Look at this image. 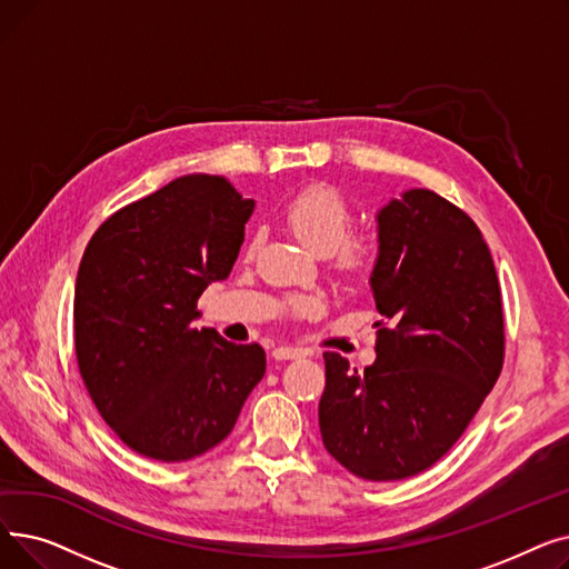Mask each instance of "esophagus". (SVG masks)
<instances>
[{
    "mask_svg": "<svg viewBox=\"0 0 569 569\" xmlns=\"http://www.w3.org/2000/svg\"><path fill=\"white\" fill-rule=\"evenodd\" d=\"M305 350L302 348H292V346H279L272 350L274 360H295V357H302Z\"/></svg>",
    "mask_w": 569,
    "mask_h": 569,
    "instance_id": "obj_1",
    "label": "esophagus"
}]
</instances>
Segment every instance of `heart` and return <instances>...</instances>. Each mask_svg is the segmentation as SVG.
I'll list each match as a JSON object with an SVG mask.
<instances>
[{
  "mask_svg": "<svg viewBox=\"0 0 569 569\" xmlns=\"http://www.w3.org/2000/svg\"><path fill=\"white\" fill-rule=\"evenodd\" d=\"M283 221L311 253L320 258L337 253L339 267L348 272L367 267L373 256V244L367 237H348L350 207L332 187L313 184L295 193L283 207ZM256 242L258 239L249 244V251L256 249ZM292 309L307 313L313 309V300L297 297Z\"/></svg>",
  "mask_w": 569,
  "mask_h": 569,
  "instance_id": "heart-1",
  "label": "heart"
}]
</instances>
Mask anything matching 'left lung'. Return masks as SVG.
Returning a JSON list of instances; mask_svg holds the SVG:
<instances>
[{
  "label": "left lung",
  "instance_id": "1",
  "mask_svg": "<svg viewBox=\"0 0 569 569\" xmlns=\"http://www.w3.org/2000/svg\"><path fill=\"white\" fill-rule=\"evenodd\" d=\"M376 223V362L360 373L339 352L322 355L318 422L343 468L392 482L431 468L461 438L500 376L505 330L489 247L459 207L408 189Z\"/></svg>",
  "mask_w": 569,
  "mask_h": 569
}]
</instances>
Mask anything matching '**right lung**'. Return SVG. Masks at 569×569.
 <instances>
[{"mask_svg":"<svg viewBox=\"0 0 569 569\" xmlns=\"http://www.w3.org/2000/svg\"><path fill=\"white\" fill-rule=\"evenodd\" d=\"M253 207L221 174H184L114 212L82 253L78 369L108 427L142 457L212 450L264 376L258 343L191 325L202 290L228 279Z\"/></svg>","mask_w":569,"mask_h":569,"instance_id":"obj_1","label":"right lung"}]
</instances>
